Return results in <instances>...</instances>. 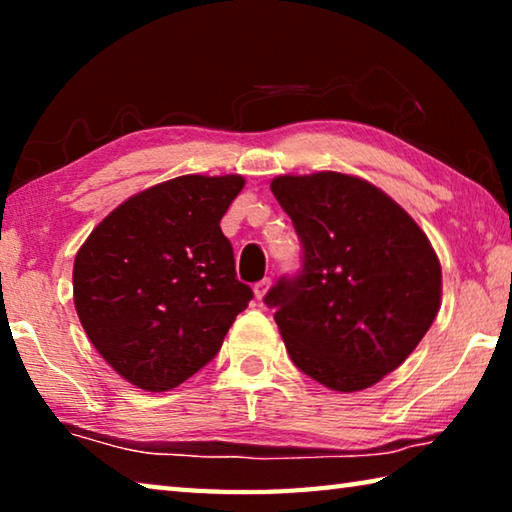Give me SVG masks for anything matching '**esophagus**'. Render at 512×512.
Listing matches in <instances>:
<instances>
[{"instance_id": "34e87169", "label": "esophagus", "mask_w": 512, "mask_h": 512, "mask_svg": "<svg viewBox=\"0 0 512 512\" xmlns=\"http://www.w3.org/2000/svg\"><path fill=\"white\" fill-rule=\"evenodd\" d=\"M268 287H271V277H264V280L255 282V296H257V300H262L266 296Z\"/></svg>"}]
</instances>
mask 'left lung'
<instances>
[{
	"instance_id": "obj_1",
	"label": "left lung",
	"mask_w": 512,
	"mask_h": 512,
	"mask_svg": "<svg viewBox=\"0 0 512 512\" xmlns=\"http://www.w3.org/2000/svg\"><path fill=\"white\" fill-rule=\"evenodd\" d=\"M277 203L296 228L302 266L264 302L307 377L332 391L377 384L415 350L440 307V262L393 198L345 173L280 176Z\"/></svg>"
}]
</instances>
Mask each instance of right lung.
Wrapping results in <instances>:
<instances>
[{"mask_svg": "<svg viewBox=\"0 0 512 512\" xmlns=\"http://www.w3.org/2000/svg\"><path fill=\"white\" fill-rule=\"evenodd\" d=\"M241 176H180L110 212L74 259V305L94 348L144 391L207 366L253 300L221 219Z\"/></svg>", "mask_w": 512, "mask_h": 512, "instance_id": "right-lung-1", "label": "right lung"}]
</instances>
